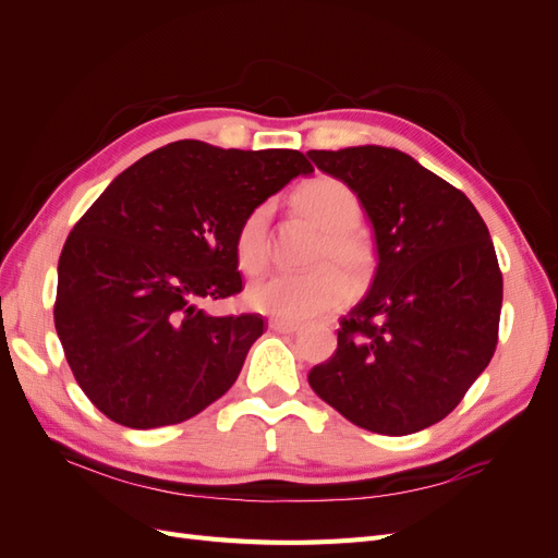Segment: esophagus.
Returning <instances> with one entry per match:
<instances>
[{"mask_svg":"<svg viewBox=\"0 0 558 558\" xmlns=\"http://www.w3.org/2000/svg\"><path fill=\"white\" fill-rule=\"evenodd\" d=\"M267 326L275 332H283V335H293L300 330V324H291V320H279V318H272Z\"/></svg>","mask_w":558,"mask_h":558,"instance_id":"34e87169","label":"esophagus"}]
</instances>
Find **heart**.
Returning a JSON list of instances; mask_svg holds the SVG:
<instances>
[{
	"label": "heart",
	"instance_id": "b5f03b06",
	"mask_svg": "<svg viewBox=\"0 0 558 558\" xmlns=\"http://www.w3.org/2000/svg\"><path fill=\"white\" fill-rule=\"evenodd\" d=\"M298 211L310 216L324 230L312 253L307 272H279L248 286L246 305L279 320H310L342 307L349 286L341 277L361 281L373 265V248L356 230L361 202L347 183L332 177H316L293 193ZM269 207L253 209L234 234V256L248 275H256L269 256Z\"/></svg>",
	"mask_w": 558,
	"mask_h": 558
}]
</instances>
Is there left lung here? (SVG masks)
I'll list each match as a JSON object with an SVG mask.
<instances>
[{
  "mask_svg": "<svg viewBox=\"0 0 558 558\" xmlns=\"http://www.w3.org/2000/svg\"><path fill=\"white\" fill-rule=\"evenodd\" d=\"M356 193L377 267L310 386L351 424L410 435L445 418L492 361L502 275L472 202L412 156L386 146L307 150Z\"/></svg>",
  "mask_w": 558,
  "mask_h": 558,
  "instance_id": "left-lung-1",
  "label": "left lung"
}]
</instances>
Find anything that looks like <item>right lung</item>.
I'll return each mask as SVG.
<instances>
[{
    "label": "right lung",
    "instance_id": "right-lung-1",
    "mask_svg": "<svg viewBox=\"0 0 558 558\" xmlns=\"http://www.w3.org/2000/svg\"><path fill=\"white\" fill-rule=\"evenodd\" d=\"M310 160L181 140L118 174L64 242L56 330L95 408L128 428L181 424L221 398L263 335L197 305L242 291L234 234Z\"/></svg>",
    "mask_w": 558,
    "mask_h": 558
}]
</instances>
